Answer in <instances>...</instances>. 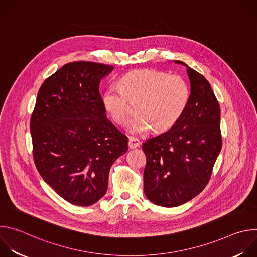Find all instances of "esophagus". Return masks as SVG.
Masks as SVG:
<instances>
[{
	"mask_svg": "<svg viewBox=\"0 0 257 257\" xmlns=\"http://www.w3.org/2000/svg\"><path fill=\"white\" fill-rule=\"evenodd\" d=\"M140 145V140L138 138L135 137H129V141H128V146L130 149H136Z\"/></svg>",
	"mask_w": 257,
	"mask_h": 257,
	"instance_id": "34e87169",
	"label": "esophagus"
}]
</instances>
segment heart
Segmentation results:
<instances>
[{
    "instance_id": "obj_1",
    "label": "heart",
    "mask_w": 257,
    "mask_h": 257,
    "mask_svg": "<svg viewBox=\"0 0 257 257\" xmlns=\"http://www.w3.org/2000/svg\"><path fill=\"white\" fill-rule=\"evenodd\" d=\"M190 98L187 81L180 75L157 70H136L126 74L119 84H112L103 94L104 107L112 119L126 124L137 105L138 116L129 129L145 134L152 128L162 132L173 127L184 114Z\"/></svg>"
}]
</instances>
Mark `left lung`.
<instances>
[{
	"label": "left lung",
	"instance_id": "left-lung-1",
	"mask_svg": "<svg viewBox=\"0 0 257 257\" xmlns=\"http://www.w3.org/2000/svg\"><path fill=\"white\" fill-rule=\"evenodd\" d=\"M175 63L188 68V105L173 127L142 144L144 193L165 207L185 203L205 188L222 150L221 108L209 82L185 63Z\"/></svg>",
	"mask_w": 257,
	"mask_h": 257
}]
</instances>
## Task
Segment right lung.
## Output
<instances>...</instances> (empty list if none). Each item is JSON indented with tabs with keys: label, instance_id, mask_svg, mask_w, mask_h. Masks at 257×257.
<instances>
[{
	"label": "right lung",
	"instance_id": "right-lung-1",
	"mask_svg": "<svg viewBox=\"0 0 257 257\" xmlns=\"http://www.w3.org/2000/svg\"><path fill=\"white\" fill-rule=\"evenodd\" d=\"M113 69L86 61L64 65L42 84L31 115L35 167L74 205H92L105 194L109 169L128 150L99 94L100 80Z\"/></svg>",
	"mask_w": 257,
	"mask_h": 257
}]
</instances>
